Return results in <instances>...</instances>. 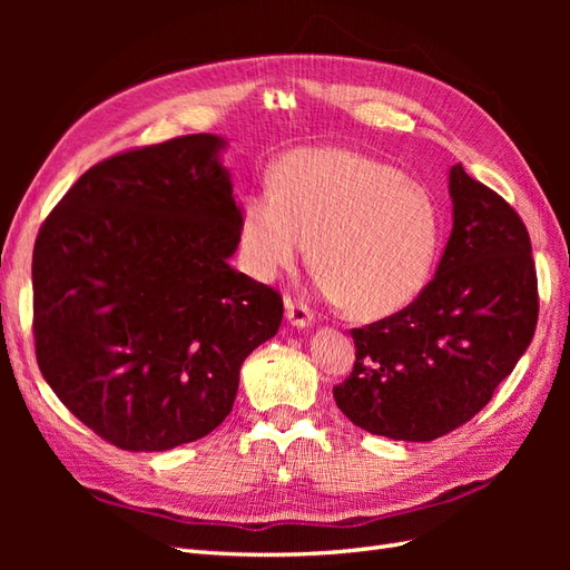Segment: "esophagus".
Returning a JSON list of instances; mask_svg holds the SVG:
<instances>
[{
	"instance_id": "34e87169",
	"label": "esophagus",
	"mask_w": 570,
	"mask_h": 570,
	"mask_svg": "<svg viewBox=\"0 0 570 570\" xmlns=\"http://www.w3.org/2000/svg\"><path fill=\"white\" fill-rule=\"evenodd\" d=\"M285 316L295 327H306L314 321V312L302 299H287L285 302Z\"/></svg>"
}]
</instances>
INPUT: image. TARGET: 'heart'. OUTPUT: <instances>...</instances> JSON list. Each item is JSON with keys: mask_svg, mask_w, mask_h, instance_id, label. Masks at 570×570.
Returning a JSON list of instances; mask_svg holds the SVG:
<instances>
[{"mask_svg": "<svg viewBox=\"0 0 570 570\" xmlns=\"http://www.w3.org/2000/svg\"><path fill=\"white\" fill-rule=\"evenodd\" d=\"M440 239L442 214L428 187L347 149L289 154L273 193L249 195L239 220L256 278L292 268L312 243L321 289L356 318H383L416 299Z\"/></svg>", "mask_w": 570, "mask_h": 570, "instance_id": "b5f03b06", "label": "heart"}]
</instances>
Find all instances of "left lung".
<instances>
[{
  "label": "left lung",
  "instance_id": "left-lung-1",
  "mask_svg": "<svg viewBox=\"0 0 570 570\" xmlns=\"http://www.w3.org/2000/svg\"><path fill=\"white\" fill-rule=\"evenodd\" d=\"M454 226L421 295L402 312L352 327L356 361L333 387L366 433L430 442L469 423L515 368L538 325V273L513 206L450 170Z\"/></svg>",
  "mask_w": 570,
  "mask_h": 570
}]
</instances>
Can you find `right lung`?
Masks as SVG:
<instances>
[{"label":"right lung","mask_w":570,"mask_h":570,"mask_svg":"<svg viewBox=\"0 0 570 570\" xmlns=\"http://www.w3.org/2000/svg\"><path fill=\"white\" fill-rule=\"evenodd\" d=\"M220 147L199 132L114 154L38 233V366L118 450L209 435L233 409L243 361L281 327V292L228 264L243 214Z\"/></svg>","instance_id":"add662e5"}]
</instances>
